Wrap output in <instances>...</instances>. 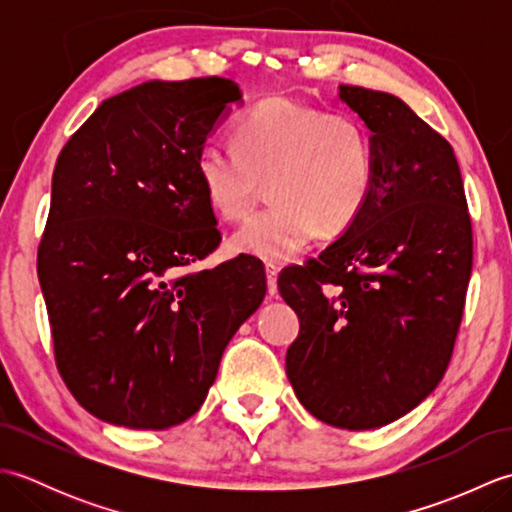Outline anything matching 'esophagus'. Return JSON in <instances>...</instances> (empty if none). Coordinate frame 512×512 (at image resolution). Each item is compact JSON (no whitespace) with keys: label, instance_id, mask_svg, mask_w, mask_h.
<instances>
[{"label":"esophagus","instance_id":"esophagus-1","mask_svg":"<svg viewBox=\"0 0 512 512\" xmlns=\"http://www.w3.org/2000/svg\"><path fill=\"white\" fill-rule=\"evenodd\" d=\"M277 277H279V266L266 264V279H268V295L270 297L277 295Z\"/></svg>","mask_w":512,"mask_h":512}]
</instances>
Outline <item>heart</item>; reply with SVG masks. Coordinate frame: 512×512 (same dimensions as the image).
Returning <instances> with one entry per match:
<instances>
[{
	"label": "heart",
	"instance_id": "heart-1",
	"mask_svg": "<svg viewBox=\"0 0 512 512\" xmlns=\"http://www.w3.org/2000/svg\"><path fill=\"white\" fill-rule=\"evenodd\" d=\"M233 147L204 145L193 169L206 204L222 220H242L268 180V211L228 239L233 253L284 264L321 233L339 235L363 213L374 187L367 129L286 99H266L239 116Z\"/></svg>",
	"mask_w": 512,
	"mask_h": 512
}]
</instances>
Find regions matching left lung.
<instances>
[{
	"instance_id": "left-lung-1",
	"label": "left lung",
	"mask_w": 512,
	"mask_h": 512,
	"mask_svg": "<svg viewBox=\"0 0 512 512\" xmlns=\"http://www.w3.org/2000/svg\"><path fill=\"white\" fill-rule=\"evenodd\" d=\"M372 136L363 213L317 259L279 275L301 330L286 374L314 418L378 429L416 409L447 372L473 268L453 147L398 96L341 85Z\"/></svg>"
}]
</instances>
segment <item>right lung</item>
Returning a JSON list of instances; mask_svg holds the SVG:
<instances>
[{
    "label": "right lung",
    "mask_w": 512,
    "mask_h": 512,
    "mask_svg": "<svg viewBox=\"0 0 512 512\" xmlns=\"http://www.w3.org/2000/svg\"><path fill=\"white\" fill-rule=\"evenodd\" d=\"M239 101L220 76L140 83L96 107L57 158L37 255L54 358L76 402L116 427L191 418L264 301L255 257L184 270L220 246L193 162Z\"/></svg>",
    "instance_id": "1"
}]
</instances>
